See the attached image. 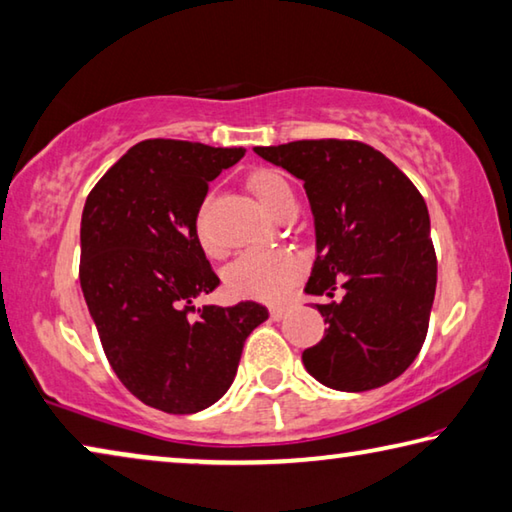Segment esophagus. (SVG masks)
Segmentation results:
<instances>
[{"label":"esophagus","instance_id":"1","mask_svg":"<svg viewBox=\"0 0 512 512\" xmlns=\"http://www.w3.org/2000/svg\"><path fill=\"white\" fill-rule=\"evenodd\" d=\"M286 313H288V306H272L270 308V317H272L274 322L283 320V317H286Z\"/></svg>","mask_w":512,"mask_h":512}]
</instances>
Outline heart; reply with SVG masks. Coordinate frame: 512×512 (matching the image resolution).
Returning a JSON list of instances; mask_svg holds the SVG:
<instances>
[{"mask_svg":"<svg viewBox=\"0 0 512 512\" xmlns=\"http://www.w3.org/2000/svg\"><path fill=\"white\" fill-rule=\"evenodd\" d=\"M249 190L267 213L292 197L290 183L281 172L261 167L249 174ZM304 270L301 258L286 249H249L226 270V286L236 297L276 301L281 299Z\"/></svg>","mask_w":512,"mask_h":512,"instance_id":"b5f03b06","label":"heart"}]
</instances>
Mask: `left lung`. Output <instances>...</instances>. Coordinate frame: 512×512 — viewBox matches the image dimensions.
<instances>
[{
  "instance_id": "left-lung-1",
  "label": "left lung",
  "mask_w": 512,
  "mask_h": 512,
  "mask_svg": "<svg viewBox=\"0 0 512 512\" xmlns=\"http://www.w3.org/2000/svg\"><path fill=\"white\" fill-rule=\"evenodd\" d=\"M254 152L304 181L315 263L304 292L329 329L301 354L313 379L340 392L381 388L420 354L438 283L426 201L399 167L356 140H297Z\"/></svg>"
}]
</instances>
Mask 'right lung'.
I'll use <instances>...</instances> for the list:
<instances>
[{
    "label": "right lung",
    "mask_w": 512,
    "mask_h": 512,
    "mask_svg": "<svg viewBox=\"0 0 512 512\" xmlns=\"http://www.w3.org/2000/svg\"><path fill=\"white\" fill-rule=\"evenodd\" d=\"M242 147L142 140L108 170L81 215L79 281L104 354L142 404L172 415L213 406L236 379L256 301L195 308L217 286L197 215L208 181Z\"/></svg>",
    "instance_id": "right-lung-1"
}]
</instances>
